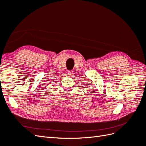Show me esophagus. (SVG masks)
I'll return each instance as SVG.
<instances>
[{
  "label": "esophagus",
  "instance_id": "1",
  "mask_svg": "<svg viewBox=\"0 0 146 146\" xmlns=\"http://www.w3.org/2000/svg\"><path fill=\"white\" fill-rule=\"evenodd\" d=\"M68 74H69L70 75H72V74H73V71H68Z\"/></svg>",
  "mask_w": 146,
  "mask_h": 146
}]
</instances>
